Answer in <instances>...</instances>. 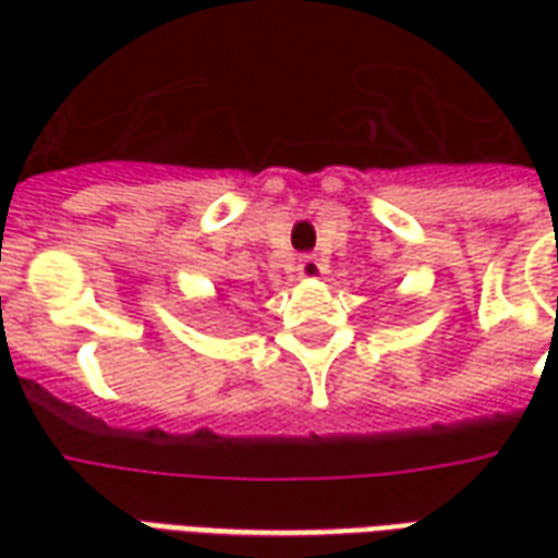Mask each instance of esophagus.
Returning <instances> with one entry per match:
<instances>
[{"label": "esophagus", "mask_w": 558, "mask_h": 558, "mask_svg": "<svg viewBox=\"0 0 558 558\" xmlns=\"http://www.w3.org/2000/svg\"><path fill=\"white\" fill-rule=\"evenodd\" d=\"M326 268V259H319V256L314 254H307L299 259V275H302V278H323Z\"/></svg>", "instance_id": "1"}]
</instances>
